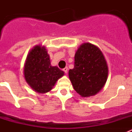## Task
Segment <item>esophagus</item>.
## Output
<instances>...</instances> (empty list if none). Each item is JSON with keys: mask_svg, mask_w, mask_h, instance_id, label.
Listing matches in <instances>:
<instances>
[{"mask_svg": "<svg viewBox=\"0 0 132 132\" xmlns=\"http://www.w3.org/2000/svg\"><path fill=\"white\" fill-rule=\"evenodd\" d=\"M63 70V71L65 72V73H66V74H67V71H68V68H67V67H65V68H64Z\"/></svg>", "mask_w": 132, "mask_h": 132, "instance_id": "34e87169", "label": "esophagus"}]
</instances>
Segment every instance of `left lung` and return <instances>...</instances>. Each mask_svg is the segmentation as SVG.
<instances>
[{"mask_svg":"<svg viewBox=\"0 0 132 132\" xmlns=\"http://www.w3.org/2000/svg\"><path fill=\"white\" fill-rule=\"evenodd\" d=\"M108 73L107 63L101 50L90 43H85L75 53L74 68L69 71V77L78 94L89 97L103 88Z\"/></svg>","mask_w":132,"mask_h":132,"instance_id":"left-lung-1","label":"left lung"}]
</instances>
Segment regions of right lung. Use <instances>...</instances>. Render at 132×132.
Here are the masks:
<instances>
[{
  "label": "right lung",
  "mask_w": 132,
  "mask_h": 132,
  "mask_svg": "<svg viewBox=\"0 0 132 132\" xmlns=\"http://www.w3.org/2000/svg\"><path fill=\"white\" fill-rule=\"evenodd\" d=\"M26 81L38 93L50 91L64 72L57 66H52L50 55L44 46L36 45L27 56L24 68Z\"/></svg>",
  "instance_id": "add662e5"
}]
</instances>
